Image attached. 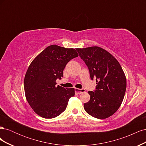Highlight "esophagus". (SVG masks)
<instances>
[{
  "label": "esophagus",
  "instance_id": "34e87169",
  "mask_svg": "<svg viewBox=\"0 0 146 146\" xmlns=\"http://www.w3.org/2000/svg\"><path fill=\"white\" fill-rule=\"evenodd\" d=\"M75 92H76L77 94H80L82 92H85V89H79V88H75Z\"/></svg>",
  "mask_w": 146,
  "mask_h": 146
}]
</instances>
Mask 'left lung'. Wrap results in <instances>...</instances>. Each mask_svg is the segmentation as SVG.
<instances>
[{"label":"left lung","instance_id":"8db88e82","mask_svg":"<svg viewBox=\"0 0 146 146\" xmlns=\"http://www.w3.org/2000/svg\"><path fill=\"white\" fill-rule=\"evenodd\" d=\"M76 50L88 66L91 79L97 84L94 91H88L90 100L84 104V109L98 119L112 116L120 107L127 86L120 64L111 54L98 46Z\"/></svg>","mask_w":146,"mask_h":146}]
</instances>
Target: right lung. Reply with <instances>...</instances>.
<instances>
[{"label":"right lung","instance_id":"obj_1","mask_svg":"<svg viewBox=\"0 0 146 146\" xmlns=\"http://www.w3.org/2000/svg\"><path fill=\"white\" fill-rule=\"evenodd\" d=\"M78 56L74 48L51 45L30 64L24 78L25 94L30 107L39 116L54 118L66 110L75 90L56 86V80L63 76L66 64Z\"/></svg>","mask_w":146,"mask_h":146}]
</instances>
